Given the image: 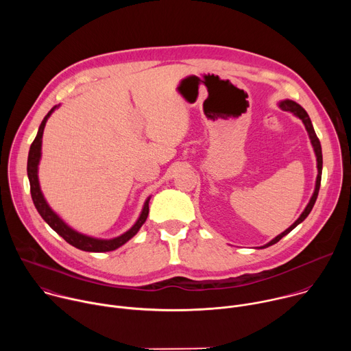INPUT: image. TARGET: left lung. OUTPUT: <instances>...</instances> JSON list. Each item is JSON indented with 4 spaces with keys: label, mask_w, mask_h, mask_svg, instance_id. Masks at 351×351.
Instances as JSON below:
<instances>
[{
    "label": "left lung",
    "mask_w": 351,
    "mask_h": 351,
    "mask_svg": "<svg viewBox=\"0 0 351 351\" xmlns=\"http://www.w3.org/2000/svg\"><path fill=\"white\" fill-rule=\"evenodd\" d=\"M278 106H279V108H280L282 111L291 112L294 117H297L298 119H302V122L304 123L306 130H307V133H308V137H310V140H311L313 148H314L315 157H317V169H318V175H317V180H315L314 193H313V195H311V198H310V202H308L307 207H306L304 211L302 213V215H300V217L295 219V222H294L293 225H290L285 232H282L280 234H278L275 239H272L269 243L261 245L260 248H265V247H269V245L278 243L283 236H286L287 233H290L298 223H302V222L308 217V214L311 213V210H313V207H314V204H315V202H317L319 186H321V176H322V148H321V143H319V140H318V137H317V134H315V130H314V126H313V123H311V119H310L308 114L306 112V110H304L303 107H300L297 103L291 101V99H283V101H279V103H278Z\"/></svg>",
    "instance_id": "left-lung-1"
}]
</instances>
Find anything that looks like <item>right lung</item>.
I'll list each match as a JSON object with an SVG mask.
<instances>
[{
    "mask_svg": "<svg viewBox=\"0 0 351 351\" xmlns=\"http://www.w3.org/2000/svg\"><path fill=\"white\" fill-rule=\"evenodd\" d=\"M60 106H56L49 111L37 132V136L34 138V141L30 145L29 149V157H27V178L30 182V193H32V198H33V203L34 207L37 208L38 214L41 215V218L51 226L62 239H65L69 244H72L73 247L83 250V252H90V253H106V252H112V250L119 248L121 245H123L126 241H129L143 226V223L145 222L147 217H148V203H149V198L148 197L143 210L140 213V217L137 218L136 223L126 230L123 234L114 237V239H97V237H91L87 234H83L75 229H72L68 223H65L58 214H56L53 211V208L48 206V203L45 202V198L43 195V191L40 189V182H38V164L41 160V143H43V132L45 128V123L48 121V118L51 117V114L58 108Z\"/></svg>",
    "mask_w": 351,
    "mask_h": 351,
    "instance_id": "1",
    "label": "right lung"
}]
</instances>
